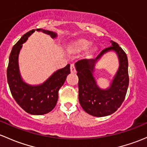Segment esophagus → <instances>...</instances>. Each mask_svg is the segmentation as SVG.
Segmentation results:
<instances>
[{
    "mask_svg": "<svg viewBox=\"0 0 147 147\" xmlns=\"http://www.w3.org/2000/svg\"><path fill=\"white\" fill-rule=\"evenodd\" d=\"M70 71L72 73H76V68H75V66L74 64H71L70 65Z\"/></svg>",
    "mask_w": 147,
    "mask_h": 147,
    "instance_id": "esophagus-1",
    "label": "esophagus"
}]
</instances>
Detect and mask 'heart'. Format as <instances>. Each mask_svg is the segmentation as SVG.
<instances>
[{
	"label": "heart",
	"mask_w": 147,
	"mask_h": 147,
	"mask_svg": "<svg viewBox=\"0 0 147 147\" xmlns=\"http://www.w3.org/2000/svg\"><path fill=\"white\" fill-rule=\"evenodd\" d=\"M92 42L90 41L84 39V38H80V39L77 40V41H73L71 44L70 48L72 51L76 52H81L82 51L86 50L90 46ZM97 51L96 46H92L90 49V51L92 53H95Z\"/></svg>",
	"instance_id": "obj_1"
}]
</instances>
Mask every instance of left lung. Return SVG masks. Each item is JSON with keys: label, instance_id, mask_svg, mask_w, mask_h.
Segmentation results:
<instances>
[{"label": "left lung", "instance_id": "obj_1", "mask_svg": "<svg viewBox=\"0 0 147 147\" xmlns=\"http://www.w3.org/2000/svg\"><path fill=\"white\" fill-rule=\"evenodd\" d=\"M100 53L95 59H83L75 64L78 76L79 101L88 114L104 117L113 113L121 106L129 85L127 57L124 51L115 41ZM114 52L117 55L119 67L110 86L106 89L99 88L93 76L96 63L104 54Z\"/></svg>", "mask_w": 147, "mask_h": 147}]
</instances>
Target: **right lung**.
Here are the masks:
<instances>
[{
    "mask_svg": "<svg viewBox=\"0 0 147 147\" xmlns=\"http://www.w3.org/2000/svg\"><path fill=\"white\" fill-rule=\"evenodd\" d=\"M35 30L49 34L51 38L58 36L55 32L43 29H32L21 37L12 48L9 57L7 78L10 92L18 104L31 115H44L51 111L56 105L58 91L70 73L69 64L54 72L42 84L32 85L25 82L21 76L18 58L22 44Z\"/></svg>",
    "mask_w": 147,
    "mask_h": 147,
    "instance_id": "obj_1",
    "label": "right lung"
}]
</instances>
